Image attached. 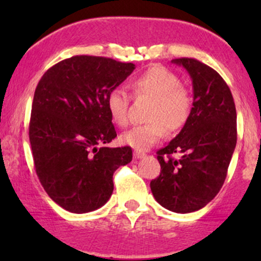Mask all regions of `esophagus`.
I'll return each mask as SVG.
<instances>
[{
	"label": "esophagus",
	"mask_w": 261,
	"mask_h": 261,
	"mask_svg": "<svg viewBox=\"0 0 261 261\" xmlns=\"http://www.w3.org/2000/svg\"><path fill=\"white\" fill-rule=\"evenodd\" d=\"M146 155L145 152H141V151H135L134 152V157L135 160H141V158H143Z\"/></svg>",
	"instance_id": "esophagus-1"
}]
</instances>
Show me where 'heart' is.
<instances>
[{"mask_svg":"<svg viewBox=\"0 0 261 261\" xmlns=\"http://www.w3.org/2000/svg\"><path fill=\"white\" fill-rule=\"evenodd\" d=\"M136 97L152 98L147 113L149 122L131 128L120 137L121 143L136 151L151 148L166 134L178 133L187 125L193 110V95L174 72L153 66L131 81ZM107 108L113 121L125 127L130 122V97L120 88H114L107 97Z\"/></svg>","mask_w":261,"mask_h":261,"instance_id":"heart-1","label":"heart"}]
</instances>
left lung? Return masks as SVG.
<instances>
[{
	"instance_id": "left-lung-1",
	"label": "left lung",
	"mask_w": 261,
	"mask_h": 261,
	"mask_svg": "<svg viewBox=\"0 0 261 261\" xmlns=\"http://www.w3.org/2000/svg\"><path fill=\"white\" fill-rule=\"evenodd\" d=\"M193 80L189 121L166 147L158 149L161 173L151 181L154 199L178 214L202 208L222 188L237 143V112L229 87L199 60H172ZM180 153L176 160L172 154Z\"/></svg>"
}]
</instances>
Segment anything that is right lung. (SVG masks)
<instances>
[{
  "label": "right lung",
  "instance_id": "1",
  "mask_svg": "<svg viewBox=\"0 0 261 261\" xmlns=\"http://www.w3.org/2000/svg\"><path fill=\"white\" fill-rule=\"evenodd\" d=\"M134 70L131 62L77 55L39 81L29 122L35 172L47 195L67 211L101 207L113 194L114 172L133 160L128 146L103 145L116 137L108 94Z\"/></svg>",
  "mask_w": 261,
  "mask_h": 261
}]
</instances>
